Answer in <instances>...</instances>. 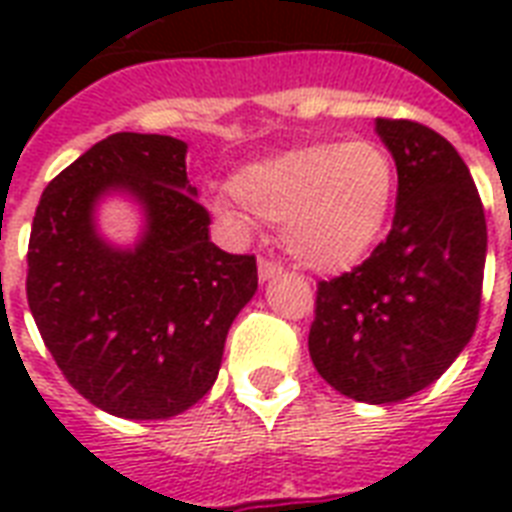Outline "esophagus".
I'll return each mask as SVG.
<instances>
[{
	"label": "esophagus",
	"instance_id": "1",
	"mask_svg": "<svg viewBox=\"0 0 512 512\" xmlns=\"http://www.w3.org/2000/svg\"><path fill=\"white\" fill-rule=\"evenodd\" d=\"M281 273H284V268H281L279 263H271V260H260L257 263V276H260V281H273V279H279Z\"/></svg>",
	"mask_w": 512,
	"mask_h": 512
}]
</instances>
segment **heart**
I'll use <instances>...</instances> for the list:
<instances>
[{"label": "heart", "mask_w": 512, "mask_h": 512, "mask_svg": "<svg viewBox=\"0 0 512 512\" xmlns=\"http://www.w3.org/2000/svg\"><path fill=\"white\" fill-rule=\"evenodd\" d=\"M231 196L209 201L225 225L247 233L252 215L279 223L297 263L342 273L372 255L388 231L398 172L382 143L321 140L244 164L228 180Z\"/></svg>", "instance_id": "1"}]
</instances>
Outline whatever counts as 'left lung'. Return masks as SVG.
<instances>
[{"label":"left lung","instance_id":"left-lung-1","mask_svg":"<svg viewBox=\"0 0 512 512\" xmlns=\"http://www.w3.org/2000/svg\"><path fill=\"white\" fill-rule=\"evenodd\" d=\"M374 130L398 172L393 228L369 260L321 281L308 350L342 396L393 404L436 382L476 332L486 217L449 140L406 119Z\"/></svg>","mask_w":512,"mask_h":512}]
</instances>
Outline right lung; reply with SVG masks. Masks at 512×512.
Instances as JSON below:
<instances>
[{
  "label": "right lung",
  "mask_w": 512,
  "mask_h": 512,
  "mask_svg": "<svg viewBox=\"0 0 512 512\" xmlns=\"http://www.w3.org/2000/svg\"><path fill=\"white\" fill-rule=\"evenodd\" d=\"M170 135L116 132L44 188L28 241V308L66 380L124 420H167L204 398L233 319L257 292L252 255L209 239V212ZM108 195L144 228L114 245L97 228Z\"/></svg>",
  "instance_id": "add662e5"
}]
</instances>
